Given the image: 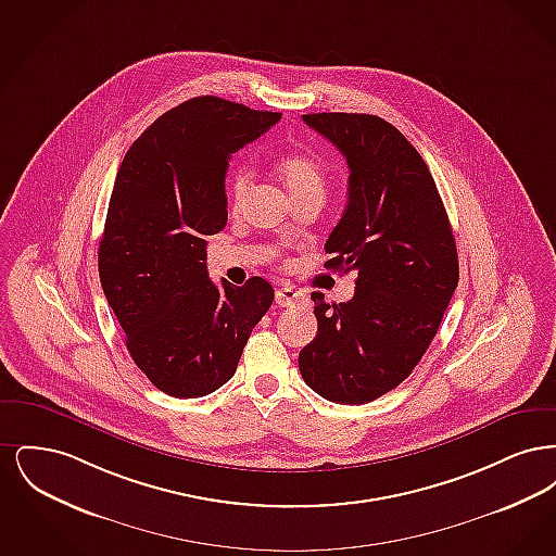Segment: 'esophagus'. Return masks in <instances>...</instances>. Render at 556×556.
<instances>
[{
  "label": "esophagus",
  "instance_id": "obj_1",
  "mask_svg": "<svg viewBox=\"0 0 556 556\" xmlns=\"http://www.w3.org/2000/svg\"><path fill=\"white\" fill-rule=\"evenodd\" d=\"M304 293L302 291L295 290V288H291V286H283V288H279L277 293H275V302L279 304V306H291V304H295V302H304Z\"/></svg>",
  "mask_w": 556,
  "mask_h": 556
}]
</instances>
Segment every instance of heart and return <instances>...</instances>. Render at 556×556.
I'll return each mask as SVG.
<instances>
[{
  "label": "heart",
  "instance_id": "heart-1",
  "mask_svg": "<svg viewBox=\"0 0 556 556\" xmlns=\"http://www.w3.org/2000/svg\"><path fill=\"white\" fill-rule=\"evenodd\" d=\"M277 170H279L286 187L290 189L293 200H300V198L323 200L325 189H327V173H325L323 164L317 159H313L311 154H302V152L286 154L277 160ZM250 186H252V173L248 166L238 164L229 170L227 198H229L231 208H238Z\"/></svg>",
  "mask_w": 556,
  "mask_h": 556
}]
</instances>
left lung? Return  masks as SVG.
Wrapping results in <instances>:
<instances>
[{
	"label": "left lung",
	"instance_id": "1",
	"mask_svg": "<svg viewBox=\"0 0 556 556\" xmlns=\"http://www.w3.org/2000/svg\"><path fill=\"white\" fill-rule=\"evenodd\" d=\"M302 118L350 166L325 266L354 270L356 291L340 304L313 291L317 338L298 365L318 396L365 404L400 386L435 338L458 286L456 243L425 160L394 125L348 112Z\"/></svg>",
	"mask_w": 556,
	"mask_h": 556
}]
</instances>
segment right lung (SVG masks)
Returning a JSON list of instances; mask_svg holds the SVG:
<instances>
[{"instance_id": "obj_1", "label": "right lung", "mask_w": 556, "mask_h": 556, "mask_svg": "<svg viewBox=\"0 0 556 556\" xmlns=\"http://www.w3.org/2000/svg\"><path fill=\"white\" fill-rule=\"evenodd\" d=\"M281 118L214 96L141 132L118 168L100 241V281L135 365L175 397L227 383L273 304L263 277L208 279L206 238L227 225L229 159Z\"/></svg>"}]
</instances>
